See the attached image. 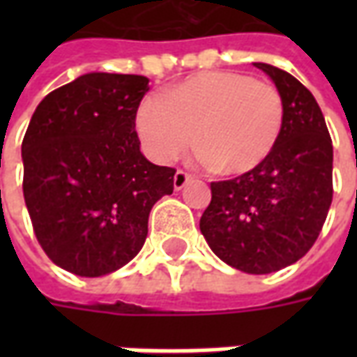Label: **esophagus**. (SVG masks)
Wrapping results in <instances>:
<instances>
[{
	"label": "esophagus",
	"mask_w": 357,
	"mask_h": 357,
	"mask_svg": "<svg viewBox=\"0 0 357 357\" xmlns=\"http://www.w3.org/2000/svg\"><path fill=\"white\" fill-rule=\"evenodd\" d=\"M191 176H189V174H187V172H181V170H178L176 172V176H174V189H176V191H181V189H183V187L187 185V183H189V181H191Z\"/></svg>",
	"instance_id": "34e87169"
}]
</instances>
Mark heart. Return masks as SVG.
<instances>
[{"instance_id": "heart-1", "label": "heart", "mask_w": 357, "mask_h": 357, "mask_svg": "<svg viewBox=\"0 0 357 357\" xmlns=\"http://www.w3.org/2000/svg\"><path fill=\"white\" fill-rule=\"evenodd\" d=\"M284 120L279 89L239 73H202L166 95L145 97L135 128L153 160L168 164L195 143L202 162L241 176L258 168L275 149Z\"/></svg>"}]
</instances>
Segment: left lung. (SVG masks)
I'll return each mask as SVG.
<instances>
[{
    "label": "left lung",
    "mask_w": 357,
    "mask_h": 357,
    "mask_svg": "<svg viewBox=\"0 0 357 357\" xmlns=\"http://www.w3.org/2000/svg\"><path fill=\"white\" fill-rule=\"evenodd\" d=\"M255 66L283 97V130L266 162L210 185L201 233L227 266L264 275L298 262L321 231L333 201V143L310 89L277 66Z\"/></svg>",
    "instance_id": "8db88e82"
}]
</instances>
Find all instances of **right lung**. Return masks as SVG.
Listing matches in <instances>:
<instances>
[{
    "label": "right lung",
    "mask_w": 357,
    "mask_h": 357,
    "mask_svg": "<svg viewBox=\"0 0 357 357\" xmlns=\"http://www.w3.org/2000/svg\"><path fill=\"white\" fill-rule=\"evenodd\" d=\"M149 78L88 73L51 91L22 141L24 202L59 268L101 277L133 260L151 208L174 191V168L149 162L135 112Z\"/></svg>",
    "instance_id": "add662e5"
}]
</instances>
